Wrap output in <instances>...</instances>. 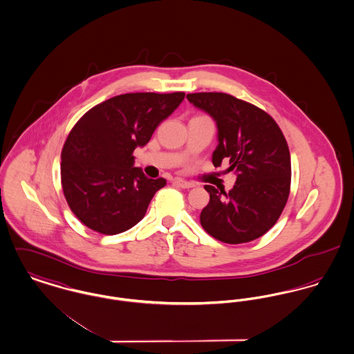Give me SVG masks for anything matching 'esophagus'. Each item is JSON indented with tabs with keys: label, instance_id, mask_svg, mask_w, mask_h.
<instances>
[{
	"label": "esophagus",
	"instance_id": "esophagus-1",
	"mask_svg": "<svg viewBox=\"0 0 354 354\" xmlns=\"http://www.w3.org/2000/svg\"><path fill=\"white\" fill-rule=\"evenodd\" d=\"M178 186H180L182 189H192V187H195V185L192 183V182H187V180H185V179H175L174 180Z\"/></svg>",
	"mask_w": 354,
	"mask_h": 354
}]
</instances>
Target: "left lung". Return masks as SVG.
Returning <instances> with one entry per match:
<instances>
[{
  "mask_svg": "<svg viewBox=\"0 0 354 354\" xmlns=\"http://www.w3.org/2000/svg\"><path fill=\"white\" fill-rule=\"evenodd\" d=\"M196 109L217 125L214 167L229 160L236 174L229 192L205 186L209 205L201 213L203 229L222 243L241 244L266 234L280 217L290 194L291 156L271 115L225 93L187 94Z\"/></svg>",
  "mask_w": 354,
  "mask_h": 354,
  "instance_id": "1",
  "label": "left lung"
}]
</instances>
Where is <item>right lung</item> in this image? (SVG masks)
I'll list each match as a JSON object with an SVG mask.
<instances>
[{
	"label": "right lung",
	"mask_w": 354,
	"mask_h": 354,
	"mask_svg": "<svg viewBox=\"0 0 354 354\" xmlns=\"http://www.w3.org/2000/svg\"><path fill=\"white\" fill-rule=\"evenodd\" d=\"M185 100V93H129L88 110L62 151V187L71 212L102 234L138 223L165 179H149L132 155Z\"/></svg>",
	"instance_id": "right-lung-1"
}]
</instances>
